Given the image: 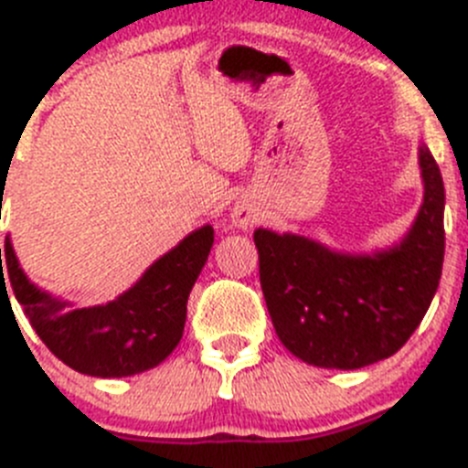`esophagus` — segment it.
<instances>
[{
  "instance_id": "1",
  "label": "esophagus",
  "mask_w": 468,
  "mask_h": 468,
  "mask_svg": "<svg viewBox=\"0 0 468 468\" xmlns=\"http://www.w3.org/2000/svg\"><path fill=\"white\" fill-rule=\"evenodd\" d=\"M231 222L237 227H250L253 222H258V210L250 208V206L237 204L231 210Z\"/></svg>"
}]
</instances>
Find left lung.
Here are the masks:
<instances>
[{"instance_id": "8db88e82", "label": "left lung", "mask_w": 468, "mask_h": 468, "mask_svg": "<svg viewBox=\"0 0 468 468\" xmlns=\"http://www.w3.org/2000/svg\"><path fill=\"white\" fill-rule=\"evenodd\" d=\"M424 201L399 246L373 255L335 253L297 234L255 229L260 283L279 340L316 367L356 370L410 340L443 270L445 189L421 144Z\"/></svg>"}]
</instances>
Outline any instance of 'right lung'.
<instances>
[{"instance_id": "obj_1", "label": "right lung", "mask_w": 468, "mask_h": 468, "mask_svg": "<svg viewBox=\"0 0 468 468\" xmlns=\"http://www.w3.org/2000/svg\"><path fill=\"white\" fill-rule=\"evenodd\" d=\"M210 248L213 227L206 225L156 260L117 300L74 309L30 283L6 237L0 248V297L8 300L6 285H11L41 342L65 366L90 378H128L159 366L177 346L187 318V297Z\"/></svg>"}]
</instances>
